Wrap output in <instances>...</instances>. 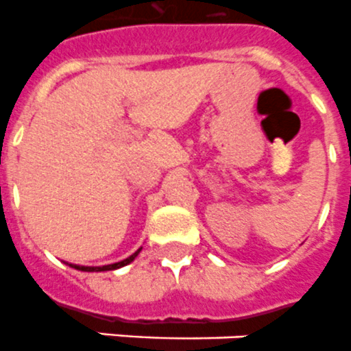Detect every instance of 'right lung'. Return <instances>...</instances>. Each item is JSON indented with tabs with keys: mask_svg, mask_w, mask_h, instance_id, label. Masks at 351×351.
Masks as SVG:
<instances>
[{
	"mask_svg": "<svg viewBox=\"0 0 351 351\" xmlns=\"http://www.w3.org/2000/svg\"><path fill=\"white\" fill-rule=\"evenodd\" d=\"M141 252V250H139ZM139 252H135L134 255H130L128 258H125V261H121V262H116V264H108V266H101V267H85V266H73L76 267V269H80V271H110V269H117V267L121 266H126V264H130L132 261H134L135 257H137V253Z\"/></svg>",
	"mask_w": 351,
	"mask_h": 351,
	"instance_id": "add662e5",
	"label": "right lung"
}]
</instances>
